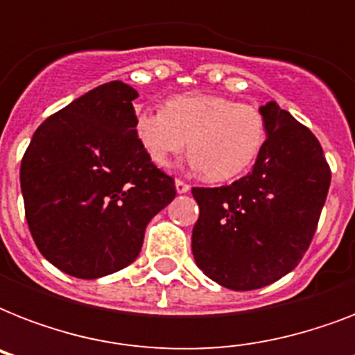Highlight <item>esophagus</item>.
<instances>
[{"instance_id":"esophagus-1","label":"esophagus","mask_w":355,"mask_h":355,"mask_svg":"<svg viewBox=\"0 0 355 355\" xmlns=\"http://www.w3.org/2000/svg\"><path fill=\"white\" fill-rule=\"evenodd\" d=\"M175 188H177V193H188L189 191V184H186L184 180H175Z\"/></svg>"}]
</instances>
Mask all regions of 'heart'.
<instances>
[{"instance_id":"obj_1","label":"heart","mask_w":355,"mask_h":355,"mask_svg":"<svg viewBox=\"0 0 355 355\" xmlns=\"http://www.w3.org/2000/svg\"><path fill=\"white\" fill-rule=\"evenodd\" d=\"M132 125L156 167L167 169L188 141L191 164L211 182L232 180L247 171L267 136L258 107L202 92L169 97L162 110L138 108Z\"/></svg>"}]
</instances>
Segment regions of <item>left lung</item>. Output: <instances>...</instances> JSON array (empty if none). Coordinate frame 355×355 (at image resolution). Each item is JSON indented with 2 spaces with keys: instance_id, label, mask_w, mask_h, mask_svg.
Masks as SVG:
<instances>
[{
  "instance_id": "8db88e82",
  "label": "left lung",
  "mask_w": 355,
  "mask_h": 355,
  "mask_svg": "<svg viewBox=\"0 0 355 355\" xmlns=\"http://www.w3.org/2000/svg\"><path fill=\"white\" fill-rule=\"evenodd\" d=\"M267 139L252 171L221 188H193L195 263L234 291L291 272L308 250L330 188L319 139L276 101L259 108Z\"/></svg>"
}]
</instances>
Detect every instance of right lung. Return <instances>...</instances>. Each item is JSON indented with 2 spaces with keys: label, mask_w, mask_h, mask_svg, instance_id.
<instances>
[{
  "label": "right lung",
  "mask_w": 355,
  "mask_h": 355,
  "mask_svg": "<svg viewBox=\"0 0 355 355\" xmlns=\"http://www.w3.org/2000/svg\"><path fill=\"white\" fill-rule=\"evenodd\" d=\"M138 92L110 80L36 128L19 167L25 217L42 256L75 278L138 258L145 227L177 195L134 132Z\"/></svg>",
  "instance_id": "obj_1"
}]
</instances>
